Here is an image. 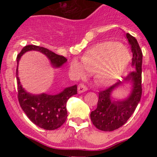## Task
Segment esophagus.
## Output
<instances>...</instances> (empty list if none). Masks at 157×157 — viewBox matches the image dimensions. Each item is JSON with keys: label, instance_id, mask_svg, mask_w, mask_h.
<instances>
[{"label": "esophagus", "instance_id": "1", "mask_svg": "<svg viewBox=\"0 0 157 157\" xmlns=\"http://www.w3.org/2000/svg\"><path fill=\"white\" fill-rule=\"evenodd\" d=\"M88 90V87L85 86L84 84H79L78 87V94H82V93L85 92V91Z\"/></svg>", "mask_w": 157, "mask_h": 157}]
</instances>
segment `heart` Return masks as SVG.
Segmentation results:
<instances>
[{
    "label": "heart",
    "mask_w": 157,
    "mask_h": 157,
    "mask_svg": "<svg viewBox=\"0 0 157 157\" xmlns=\"http://www.w3.org/2000/svg\"><path fill=\"white\" fill-rule=\"evenodd\" d=\"M130 60V52L118 41H106L94 45L81 58L72 59L70 67L78 77L94 72L101 85L109 86L121 76Z\"/></svg>",
    "instance_id": "heart-1"
}]
</instances>
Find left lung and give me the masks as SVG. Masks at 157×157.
Segmentation results:
<instances>
[{"mask_svg":"<svg viewBox=\"0 0 157 157\" xmlns=\"http://www.w3.org/2000/svg\"><path fill=\"white\" fill-rule=\"evenodd\" d=\"M127 38L131 47L132 66L134 71L130 72L123 81L120 80L105 90L100 91L98 107L91 112L93 124L103 131H112L125 124L135 111L141 98L142 52L135 37L127 33ZM126 83H130L132 86L128 98L122 101L112 100L110 98L112 92Z\"/></svg>","mask_w":157,"mask_h":157,"instance_id":"obj_1","label":"left lung"}]
</instances>
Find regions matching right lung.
Segmentation results:
<instances>
[{
	"instance_id": "add662e5",
	"label": "right lung",
	"mask_w": 157,
	"mask_h": 157,
	"mask_svg": "<svg viewBox=\"0 0 157 157\" xmlns=\"http://www.w3.org/2000/svg\"><path fill=\"white\" fill-rule=\"evenodd\" d=\"M31 50L39 51L41 53L45 54L55 67H61L67 59L64 56H59L48 50V48L34 45H28L23 47L16 58L18 100L22 109L30 121L37 127L45 130H56L61 127L66 121L67 117V101L71 96L77 94V86L75 85L65 88L61 93L56 95H48L46 94L34 95L27 93L22 87L19 82L18 77V65L22 55L27 51Z\"/></svg>"
}]
</instances>
